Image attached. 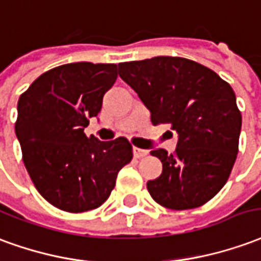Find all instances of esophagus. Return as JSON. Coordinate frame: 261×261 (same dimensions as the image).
Listing matches in <instances>:
<instances>
[{
    "mask_svg": "<svg viewBox=\"0 0 261 261\" xmlns=\"http://www.w3.org/2000/svg\"><path fill=\"white\" fill-rule=\"evenodd\" d=\"M149 154L147 150L143 149H139V147H133V155L136 157V159H142V157H146Z\"/></svg>",
    "mask_w": 261,
    "mask_h": 261,
    "instance_id": "esophagus-1",
    "label": "esophagus"
}]
</instances>
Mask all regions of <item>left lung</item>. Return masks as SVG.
<instances>
[{
    "label": "left lung",
    "instance_id": "1",
    "mask_svg": "<svg viewBox=\"0 0 261 261\" xmlns=\"http://www.w3.org/2000/svg\"><path fill=\"white\" fill-rule=\"evenodd\" d=\"M118 73L149 108L153 125L178 133L174 154L155 149L163 163L147 182L154 200L171 210L203 206L227 184L237 160L242 115L232 87L214 70L180 57L118 64Z\"/></svg>",
    "mask_w": 261,
    "mask_h": 261
}]
</instances>
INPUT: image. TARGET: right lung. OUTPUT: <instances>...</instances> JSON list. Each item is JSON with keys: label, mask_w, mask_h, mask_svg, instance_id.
<instances>
[{"label": "right lung", "mask_w": 261, "mask_h": 261, "mask_svg": "<svg viewBox=\"0 0 261 261\" xmlns=\"http://www.w3.org/2000/svg\"><path fill=\"white\" fill-rule=\"evenodd\" d=\"M118 77L115 64L75 62L44 72L20 94L15 133L30 179L60 210L100 207L133 157L128 139L101 142L85 128Z\"/></svg>", "instance_id": "obj_1"}]
</instances>
